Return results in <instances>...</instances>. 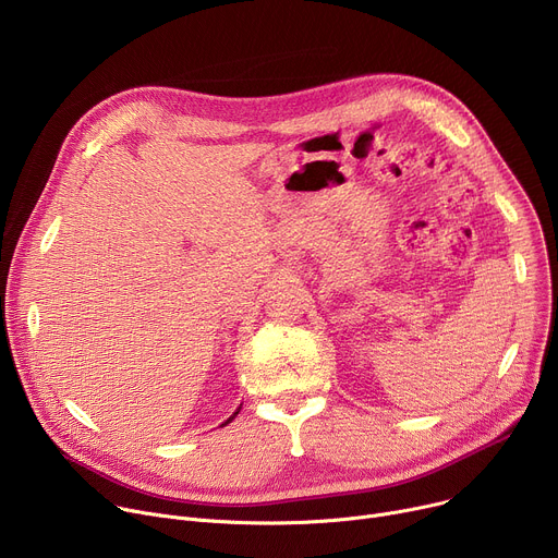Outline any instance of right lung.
<instances>
[{"label": "right lung", "mask_w": 558, "mask_h": 558, "mask_svg": "<svg viewBox=\"0 0 558 558\" xmlns=\"http://www.w3.org/2000/svg\"><path fill=\"white\" fill-rule=\"evenodd\" d=\"M235 415H238V411H235V413H233V415H231V417H229V420H227V422H225V424H229V422H231V420H233V417H235Z\"/></svg>", "instance_id": "obj_1"}]
</instances>
